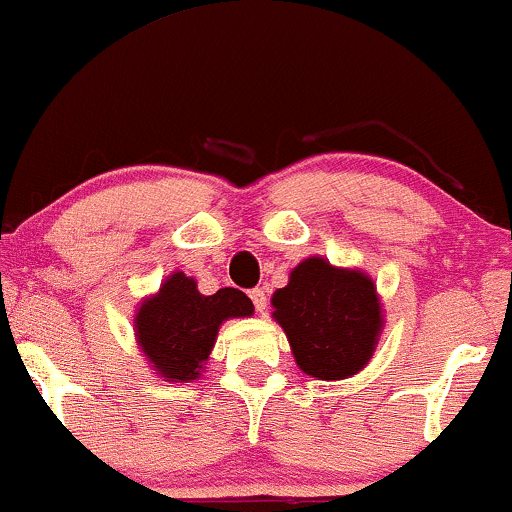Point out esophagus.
<instances>
[{
    "instance_id": "esophagus-1",
    "label": "esophagus",
    "mask_w": 512,
    "mask_h": 512,
    "mask_svg": "<svg viewBox=\"0 0 512 512\" xmlns=\"http://www.w3.org/2000/svg\"><path fill=\"white\" fill-rule=\"evenodd\" d=\"M249 296H251V301H254V306H256V311L258 313H266L268 311V296H266V292H263V289H251L249 292Z\"/></svg>"
}]
</instances>
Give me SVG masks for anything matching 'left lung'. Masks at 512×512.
<instances>
[{
	"mask_svg": "<svg viewBox=\"0 0 512 512\" xmlns=\"http://www.w3.org/2000/svg\"><path fill=\"white\" fill-rule=\"evenodd\" d=\"M294 361L315 380H346L370 363L384 330L377 285L361 268L311 256L270 299Z\"/></svg>",
	"mask_w": 512,
	"mask_h": 512,
	"instance_id": "left-lung-1",
	"label": "left lung"
}]
</instances>
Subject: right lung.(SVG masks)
<instances>
[{
  "label": "right lung",
  "mask_w": 512,
  "mask_h": 512,
  "mask_svg": "<svg viewBox=\"0 0 512 512\" xmlns=\"http://www.w3.org/2000/svg\"><path fill=\"white\" fill-rule=\"evenodd\" d=\"M254 304L235 287L204 296L197 280L170 273L159 292L144 296L135 311V339L149 368L163 382H194L216 346L218 330L230 318H249Z\"/></svg>",
  "instance_id": "add662e5"
}]
</instances>
